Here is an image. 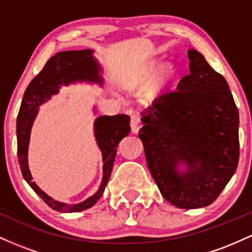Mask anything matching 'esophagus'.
<instances>
[{
  "instance_id": "esophagus-1",
  "label": "esophagus",
  "mask_w": 252,
  "mask_h": 252,
  "mask_svg": "<svg viewBox=\"0 0 252 252\" xmlns=\"http://www.w3.org/2000/svg\"><path fill=\"white\" fill-rule=\"evenodd\" d=\"M130 126H131V131L136 134V132L138 131V129H140V126H141V116L140 114H134L131 116V122H130Z\"/></svg>"
}]
</instances>
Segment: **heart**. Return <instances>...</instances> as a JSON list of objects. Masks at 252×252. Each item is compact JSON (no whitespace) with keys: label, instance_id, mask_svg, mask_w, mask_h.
I'll list each match as a JSON object with an SVG mask.
<instances>
[{"label":"heart","instance_id":"heart-1","mask_svg":"<svg viewBox=\"0 0 252 252\" xmlns=\"http://www.w3.org/2000/svg\"><path fill=\"white\" fill-rule=\"evenodd\" d=\"M172 74H173V70L170 66H168V65L162 66V67H161V70L158 71V76L155 77L152 86H150V90H149L150 96H154L156 92L162 88L164 84L168 82V80L170 79V77H172Z\"/></svg>","mask_w":252,"mask_h":252}]
</instances>
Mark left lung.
I'll list each match as a JSON object with an SVG mask.
<instances>
[{"label":"left lung","instance_id":"obj_1","mask_svg":"<svg viewBox=\"0 0 252 252\" xmlns=\"http://www.w3.org/2000/svg\"><path fill=\"white\" fill-rule=\"evenodd\" d=\"M189 73L155 98L140 129L147 164L161 194L179 209L212 204L239 160V115L225 78L189 51ZM184 163L186 172L177 167Z\"/></svg>","mask_w":252,"mask_h":252}]
</instances>
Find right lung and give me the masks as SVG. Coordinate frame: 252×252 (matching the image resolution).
<instances>
[{
    "mask_svg": "<svg viewBox=\"0 0 252 252\" xmlns=\"http://www.w3.org/2000/svg\"><path fill=\"white\" fill-rule=\"evenodd\" d=\"M99 71L100 67H98L96 59L92 57L91 50L59 52L56 56L50 58L39 74H36L27 86L17 115V158L22 175L34 192L51 209L59 212H79L90 209L99 200L114 167L118 143L130 132V117L128 115L118 114L115 116H99L96 120L94 136L103 154V181L96 194L76 205H67L54 200L42 192L35 182L32 181L27 161L32 124L37 114V106L56 94L60 86L84 80L102 84L103 80L99 76Z\"/></svg>",
    "mask_w": 252,
    "mask_h": 252,
    "instance_id": "1",
    "label": "right lung"
}]
</instances>
